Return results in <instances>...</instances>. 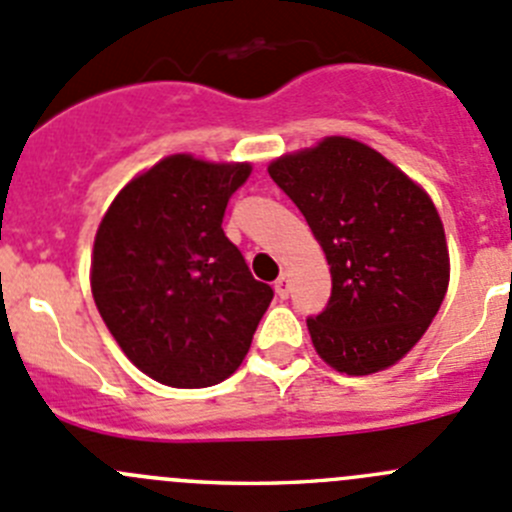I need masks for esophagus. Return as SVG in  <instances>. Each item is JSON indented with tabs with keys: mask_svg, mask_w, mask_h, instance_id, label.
<instances>
[{
	"mask_svg": "<svg viewBox=\"0 0 512 512\" xmlns=\"http://www.w3.org/2000/svg\"><path fill=\"white\" fill-rule=\"evenodd\" d=\"M275 293H278V298H288L290 295V283H288V275H280L278 280H275Z\"/></svg>",
	"mask_w": 512,
	"mask_h": 512,
	"instance_id": "obj_1",
	"label": "esophagus"
}]
</instances>
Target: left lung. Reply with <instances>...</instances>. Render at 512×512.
Segmentation results:
<instances>
[{
    "instance_id": "8db88e82",
    "label": "left lung",
    "mask_w": 512,
    "mask_h": 512,
    "mask_svg": "<svg viewBox=\"0 0 512 512\" xmlns=\"http://www.w3.org/2000/svg\"><path fill=\"white\" fill-rule=\"evenodd\" d=\"M331 265V298L308 331L318 356L348 376L396 364L437 315L450 255L427 191L379 151L331 136L270 164Z\"/></svg>"
}]
</instances>
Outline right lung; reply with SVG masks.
Instances as JSON below:
<instances>
[{"label": "right lung", "instance_id": "right-lung-1", "mask_svg": "<svg viewBox=\"0 0 512 512\" xmlns=\"http://www.w3.org/2000/svg\"><path fill=\"white\" fill-rule=\"evenodd\" d=\"M247 176L250 164L169 156L123 186L95 234V305L123 353L166 386L232 376L275 295L222 229Z\"/></svg>", "mask_w": 512, "mask_h": 512}]
</instances>
